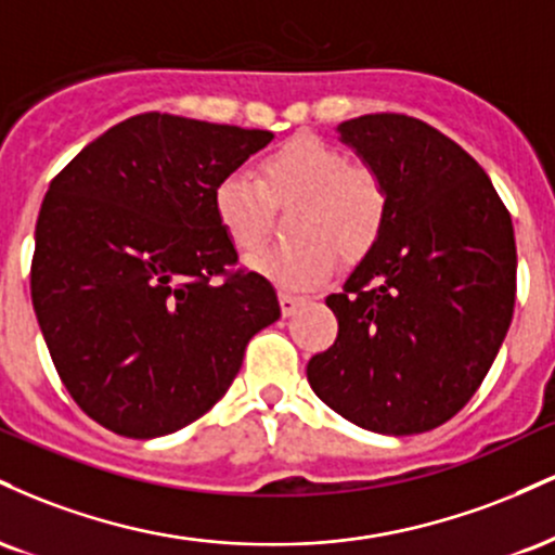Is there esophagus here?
<instances>
[{
	"instance_id": "obj_1",
	"label": "esophagus",
	"mask_w": 555,
	"mask_h": 555,
	"mask_svg": "<svg viewBox=\"0 0 555 555\" xmlns=\"http://www.w3.org/2000/svg\"><path fill=\"white\" fill-rule=\"evenodd\" d=\"M305 299L308 297H302V295H295V292H279V302H282V313L284 315H292L295 313V310L299 308V305L305 302Z\"/></svg>"
}]
</instances>
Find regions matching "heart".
Returning a JSON list of instances; mask_svg holds the SVG:
<instances>
[{"label": "heart", "mask_w": 555, "mask_h": 555, "mask_svg": "<svg viewBox=\"0 0 555 555\" xmlns=\"http://www.w3.org/2000/svg\"><path fill=\"white\" fill-rule=\"evenodd\" d=\"M292 240L253 258L263 276L289 286L323 282L339 253L358 260L373 250L391 214V190L378 169L347 162L328 140L295 135L258 162V180L232 169L214 184L211 206L234 250L253 256L271 237V206L292 203Z\"/></svg>", "instance_id": "b5f03b06"}]
</instances>
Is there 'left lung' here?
Returning <instances> with one entry per match:
<instances>
[{"instance_id":"1","label":"left lung","mask_w":555,"mask_h":555,"mask_svg":"<svg viewBox=\"0 0 555 555\" xmlns=\"http://www.w3.org/2000/svg\"><path fill=\"white\" fill-rule=\"evenodd\" d=\"M384 175L391 214L341 292L339 334L308 362L313 391L365 430L443 425L480 388L514 315L512 216L462 145L406 114L339 125Z\"/></svg>"}]
</instances>
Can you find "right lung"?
<instances>
[{
    "label": "right lung",
    "instance_id": "right-lung-1",
    "mask_svg": "<svg viewBox=\"0 0 555 555\" xmlns=\"http://www.w3.org/2000/svg\"><path fill=\"white\" fill-rule=\"evenodd\" d=\"M271 138L138 114L49 184L30 297L62 384L104 428L156 438L195 423L282 315L269 279L237 269L211 206L214 184Z\"/></svg>",
    "mask_w": 555,
    "mask_h": 555
}]
</instances>
